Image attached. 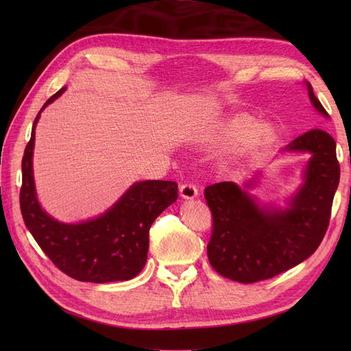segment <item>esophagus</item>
<instances>
[{
	"label": "esophagus",
	"instance_id": "1",
	"mask_svg": "<svg viewBox=\"0 0 351 351\" xmlns=\"http://www.w3.org/2000/svg\"><path fill=\"white\" fill-rule=\"evenodd\" d=\"M180 195L184 199H195L197 197L199 191L195 184H182L180 187Z\"/></svg>",
	"mask_w": 351,
	"mask_h": 351
}]
</instances>
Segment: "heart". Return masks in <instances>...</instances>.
<instances>
[{
  "instance_id": "b5f03b06",
  "label": "heart",
  "mask_w": 351,
  "mask_h": 351,
  "mask_svg": "<svg viewBox=\"0 0 351 351\" xmlns=\"http://www.w3.org/2000/svg\"><path fill=\"white\" fill-rule=\"evenodd\" d=\"M273 138V128L267 123H258L250 116H237L220 126L213 141L215 145H232L243 140L247 149L267 145Z\"/></svg>"
}]
</instances>
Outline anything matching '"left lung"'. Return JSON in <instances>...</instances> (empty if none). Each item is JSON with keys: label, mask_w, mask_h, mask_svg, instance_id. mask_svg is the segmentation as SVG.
Here are the masks:
<instances>
[{"label": "left lung", "mask_w": 351, "mask_h": 351, "mask_svg": "<svg viewBox=\"0 0 351 351\" xmlns=\"http://www.w3.org/2000/svg\"><path fill=\"white\" fill-rule=\"evenodd\" d=\"M306 86L312 106L329 117L312 86ZM283 151L311 154L304 182L283 210L261 206L235 182L205 189L213 214L208 259L223 278L241 283L274 278L308 259L323 241L339 184L337 143L326 131L311 130Z\"/></svg>", "instance_id": "8db88e82"}]
</instances>
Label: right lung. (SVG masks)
<instances>
[{
    "instance_id": "obj_1",
    "label": "right lung",
    "mask_w": 351,
    "mask_h": 351,
    "mask_svg": "<svg viewBox=\"0 0 351 351\" xmlns=\"http://www.w3.org/2000/svg\"><path fill=\"white\" fill-rule=\"evenodd\" d=\"M66 90L60 88L45 102H54ZM22 158L19 204L25 226L54 265L81 282L106 283L130 280L143 270L149 249V229L155 219L178 199L173 181H141L107 213L77 225L57 221L45 213L36 196L33 178L34 128Z\"/></svg>"
}]
</instances>
